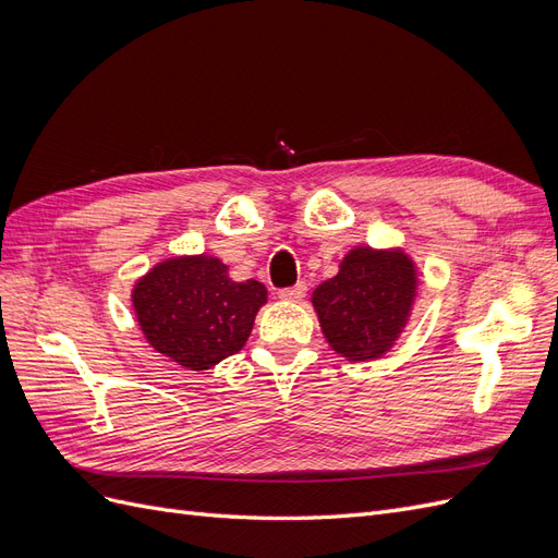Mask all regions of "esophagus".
<instances>
[{"label": "esophagus", "mask_w": 558, "mask_h": 558, "mask_svg": "<svg viewBox=\"0 0 558 558\" xmlns=\"http://www.w3.org/2000/svg\"><path fill=\"white\" fill-rule=\"evenodd\" d=\"M305 295H307V283L305 281H298L295 286H291V289H281L279 291V298L281 300H289V302H300Z\"/></svg>", "instance_id": "esophagus-1"}]
</instances>
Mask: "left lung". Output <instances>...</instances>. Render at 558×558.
I'll return each mask as SVG.
<instances>
[{
  "label": "left lung",
  "instance_id": "obj_1",
  "mask_svg": "<svg viewBox=\"0 0 558 558\" xmlns=\"http://www.w3.org/2000/svg\"><path fill=\"white\" fill-rule=\"evenodd\" d=\"M416 293L414 263L402 251H349L340 272L312 295L330 347L349 361L377 359L398 340Z\"/></svg>",
  "mask_w": 558,
  "mask_h": 558
}]
</instances>
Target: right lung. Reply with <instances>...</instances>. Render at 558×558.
<instances>
[{"mask_svg": "<svg viewBox=\"0 0 558 558\" xmlns=\"http://www.w3.org/2000/svg\"><path fill=\"white\" fill-rule=\"evenodd\" d=\"M265 302L260 281H232L228 265L205 253L158 263L132 291L148 344L189 369H209L238 353Z\"/></svg>", "mask_w": 558, "mask_h": 558, "instance_id": "right-lung-1", "label": "right lung"}]
</instances>
